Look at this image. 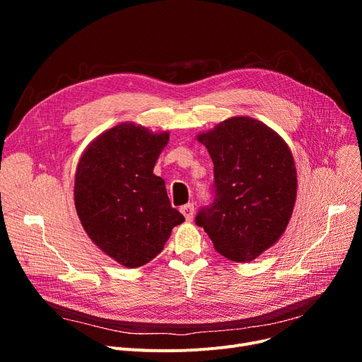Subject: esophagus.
I'll list each match as a JSON object with an SVG mask.
<instances>
[{
	"mask_svg": "<svg viewBox=\"0 0 362 362\" xmlns=\"http://www.w3.org/2000/svg\"><path fill=\"white\" fill-rule=\"evenodd\" d=\"M180 211H182V214L185 216V218H186L187 221H192V220H194V216H195V206H194V204H186V205H183V206L180 208Z\"/></svg>",
	"mask_w": 362,
	"mask_h": 362,
	"instance_id": "1",
	"label": "esophagus"
}]
</instances>
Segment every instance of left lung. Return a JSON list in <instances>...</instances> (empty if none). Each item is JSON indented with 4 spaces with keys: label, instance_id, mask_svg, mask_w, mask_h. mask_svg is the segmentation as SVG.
<instances>
[{
    "label": "left lung",
    "instance_id": "left-lung-1",
    "mask_svg": "<svg viewBox=\"0 0 362 362\" xmlns=\"http://www.w3.org/2000/svg\"><path fill=\"white\" fill-rule=\"evenodd\" d=\"M198 141L214 164V199L195 223L218 254L236 262L255 259L286 230L296 199L291 149L276 132L251 117H232Z\"/></svg>",
    "mask_w": 362,
    "mask_h": 362
}]
</instances>
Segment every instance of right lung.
Segmentation results:
<instances>
[{
    "label": "right lung",
    "instance_id": "obj_1",
    "mask_svg": "<svg viewBox=\"0 0 362 362\" xmlns=\"http://www.w3.org/2000/svg\"><path fill=\"white\" fill-rule=\"evenodd\" d=\"M168 133L122 123L104 132L82 156L74 205L93 243L124 267L154 259L185 217L171 206L154 165Z\"/></svg>",
    "mask_w": 362,
    "mask_h": 362
}]
</instances>
